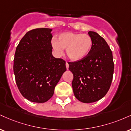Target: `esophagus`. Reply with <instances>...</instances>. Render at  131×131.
<instances>
[{
    "instance_id": "1",
    "label": "esophagus",
    "mask_w": 131,
    "mask_h": 131,
    "mask_svg": "<svg viewBox=\"0 0 131 131\" xmlns=\"http://www.w3.org/2000/svg\"><path fill=\"white\" fill-rule=\"evenodd\" d=\"M66 67H67V70H68V68H69V64L68 63L67 61V62H66Z\"/></svg>"
}]
</instances>
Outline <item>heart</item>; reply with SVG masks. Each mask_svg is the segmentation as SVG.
I'll list each match as a JSON object with an SVG mask.
<instances>
[{"label":"heart","mask_w":131,"mask_h":131,"mask_svg":"<svg viewBox=\"0 0 131 131\" xmlns=\"http://www.w3.org/2000/svg\"><path fill=\"white\" fill-rule=\"evenodd\" d=\"M51 44L57 55L62 54L63 49H66L69 59L78 61L89 55L92 49L93 40L87 34L65 32L60 34L57 41L53 40Z\"/></svg>","instance_id":"1"}]
</instances>
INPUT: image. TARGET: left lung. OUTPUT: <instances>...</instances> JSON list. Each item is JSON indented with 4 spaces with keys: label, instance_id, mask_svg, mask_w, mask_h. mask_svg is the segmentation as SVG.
I'll return each instance as SVG.
<instances>
[{
    "label": "left lung",
    "instance_id": "obj_1",
    "mask_svg": "<svg viewBox=\"0 0 131 131\" xmlns=\"http://www.w3.org/2000/svg\"><path fill=\"white\" fill-rule=\"evenodd\" d=\"M93 46L87 56L68 62L74 78L72 86L75 97L84 103L102 98L111 87L114 63L112 52L104 39L96 32L89 31Z\"/></svg>",
    "mask_w": 131,
    "mask_h": 131
}]
</instances>
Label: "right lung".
Listing matches in <instances>:
<instances>
[{
  "mask_svg": "<svg viewBox=\"0 0 131 131\" xmlns=\"http://www.w3.org/2000/svg\"><path fill=\"white\" fill-rule=\"evenodd\" d=\"M51 31L47 28L29 31L16 49V82L22 95L33 102L43 103L51 98L67 70L65 61L52 56Z\"/></svg>",
  "mask_w": 131,
  "mask_h": 131,
  "instance_id": "add662e5",
  "label": "right lung"
}]
</instances>
